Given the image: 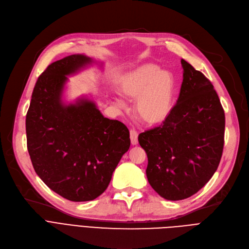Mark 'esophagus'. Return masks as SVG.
Returning a JSON list of instances; mask_svg holds the SVG:
<instances>
[{"mask_svg": "<svg viewBox=\"0 0 249 249\" xmlns=\"http://www.w3.org/2000/svg\"><path fill=\"white\" fill-rule=\"evenodd\" d=\"M130 140L133 145H136L138 143V132L135 129L130 130Z\"/></svg>", "mask_w": 249, "mask_h": 249, "instance_id": "esophagus-1", "label": "esophagus"}]
</instances>
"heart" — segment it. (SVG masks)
<instances>
[{"label": "heart", "mask_w": 249, "mask_h": 249, "mask_svg": "<svg viewBox=\"0 0 249 249\" xmlns=\"http://www.w3.org/2000/svg\"><path fill=\"white\" fill-rule=\"evenodd\" d=\"M120 89L127 96H138L136 110L146 122H160L173 109L176 80L171 72L161 71L156 64H143L126 74L120 82ZM116 101L123 104L120 99Z\"/></svg>", "instance_id": "obj_1"}]
</instances>
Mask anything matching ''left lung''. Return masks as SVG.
<instances>
[{"mask_svg":"<svg viewBox=\"0 0 249 249\" xmlns=\"http://www.w3.org/2000/svg\"><path fill=\"white\" fill-rule=\"evenodd\" d=\"M177 104L161 125L139 134L146 176L160 197L178 201L199 192L219 165L225 114L212 83L185 59Z\"/></svg>","mask_w":249,"mask_h":249,"instance_id":"1","label":"left lung"}]
</instances>
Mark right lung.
<instances>
[{"instance_id":"1","label":"right lung","mask_w":249,"mask_h":249,"mask_svg":"<svg viewBox=\"0 0 249 249\" xmlns=\"http://www.w3.org/2000/svg\"><path fill=\"white\" fill-rule=\"evenodd\" d=\"M91 62L72 54L49 64L38 77L26 115L27 148L36 174L73 202L91 201L106 191L130 147L128 128L105 118L94 101H62L67 75Z\"/></svg>"}]
</instances>
